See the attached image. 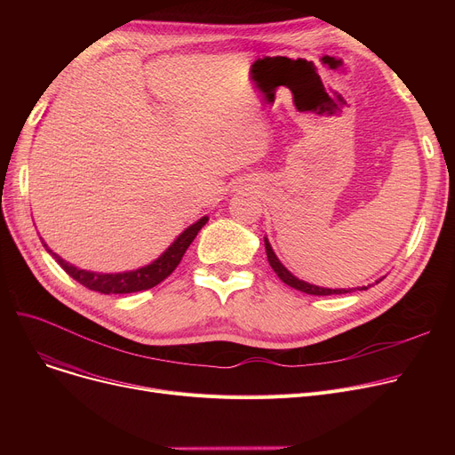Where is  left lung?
<instances>
[{
    "mask_svg": "<svg viewBox=\"0 0 455 455\" xmlns=\"http://www.w3.org/2000/svg\"><path fill=\"white\" fill-rule=\"evenodd\" d=\"M264 242H266V252H267V259H269V266L273 267V271L278 275V278L283 282V283H288L290 288H295V290H299V291H302V293H307V295H343V293H350V290H328V288H319V285H314V283H307V282H304V280H299L297 276H293L288 269H285L282 264H280V259L276 258V254L273 252V249H271V243L267 242V237H264ZM379 282V280H378ZM376 282V283H378ZM362 290H367V288H362Z\"/></svg>",
    "mask_w": 455,
    "mask_h": 455,
    "instance_id": "1",
    "label": "left lung"
}]
</instances>
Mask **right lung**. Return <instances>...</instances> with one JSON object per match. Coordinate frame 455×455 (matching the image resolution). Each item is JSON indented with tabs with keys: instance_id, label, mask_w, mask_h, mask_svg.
I'll list each match as a JSON object with an SVG mask.
<instances>
[{
	"instance_id": "add662e5",
	"label": "right lung",
	"mask_w": 455,
	"mask_h": 455,
	"mask_svg": "<svg viewBox=\"0 0 455 455\" xmlns=\"http://www.w3.org/2000/svg\"><path fill=\"white\" fill-rule=\"evenodd\" d=\"M208 218H201L197 223H194L191 227H188L177 240L170 245L160 258H156L153 264L140 267L136 271H127V273H114V275H107V273H92V271H84V269H77L76 266L68 264L66 259H62L59 254H55L50 247H45V251L50 252L57 264L71 276L74 280H77L79 283H83L84 288L92 290V291H100L105 295H117V293H136V291H146L155 288L156 283H160L162 280H165L170 276L175 267L180 264V259L184 256V252L188 251V247L191 245V242L196 240L197 232L206 225Z\"/></svg>"
}]
</instances>
